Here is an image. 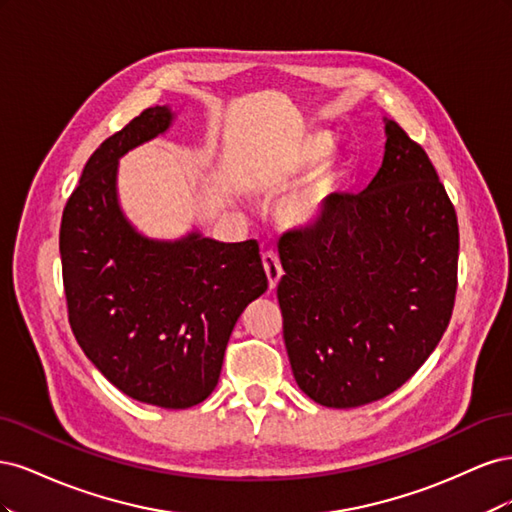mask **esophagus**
I'll return each instance as SVG.
<instances>
[{"instance_id":"1","label":"esophagus","mask_w":512,"mask_h":512,"mask_svg":"<svg viewBox=\"0 0 512 512\" xmlns=\"http://www.w3.org/2000/svg\"><path fill=\"white\" fill-rule=\"evenodd\" d=\"M262 267H265L269 288H275L277 282L282 280V273H284L280 258H277L275 252H265V254H262Z\"/></svg>"}]
</instances>
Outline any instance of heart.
Segmentation results:
<instances>
[{"mask_svg": "<svg viewBox=\"0 0 512 512\" xmlns=\"http://www.w3.org/2000/svg\"><path fill=\"white\" fill-rule=\"evenodd\" d=\"M333 141L324 134H312L292 153V158L286 162L282 170L262 175L256 179V190L275 194L284 190L286 185L305 170L316 166L318 162L329 156ZM339 162L329 158L320 164L312 175H309L297 190H294L280 207V218L288 226H307L314 224L320 215L327 211L329 203L333 200L337 185H339Z\"/></svg>", "mask_w": 512, "mask_h": 512, "instance_id": "1", "label": "heart"}]
</instances>
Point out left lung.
I'll return each instance as SVG.
<instances>
[{
  "instance_id": "8db88e82",
  "label": "left lung",
  "mask_w": 512,
  "mask_h": 512,
  "mask_svg": "<svg viewBox=\"0 0 512 512\" xmlns=\"http://www.w3.org/2000/svg\"><path fill=\"white\" fill-rule=\"evenodd\" d=\"M277 286L294 380L316 404L356 408L410 380L442 339L457 294L459 226L425 149L386 121L363 192L280 241Z\"/></svg>"
}]
</instances>
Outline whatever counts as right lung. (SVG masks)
<instances>
[{
	"label": "right lung",
	"instance_id": "obj_1",
	"mask_svg": "<svg viewBox=\"0 0 512 512\" xmlns=\"http://www.w3.org/2000/svg\"><path fill=\"white\" fill-rule=\"evenodd\" d=\"M173 115L151 106L94 151L61 215L59 254L76 342L121 393L185 410L218 384L247 303L267 290L254 239L175 243L134 232L117 205V160L162 134Z\"/></svg>",
	"mask_w": 512,
	"mask_h": 512
}]
</instances>
